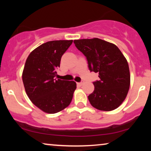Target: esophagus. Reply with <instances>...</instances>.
Returning <instances> with one entry per match:
<instances>
[{
	"label": "esophagus",
	"mask_w": 151,
	"mask_h": 151,
	"mask_svg": "<svg viewBox=\"0 0 151 151\" xmlns=\"http://www.w3.org/2000/svg\"><path fill=\"white\" fill-rule=\"evenodd\" d=\"M83 83H84V81H82L81 82H78L77 84H78V85H79V86H82V84H83Z\"/></svg>",
	"instance_id": "obj_1"
}]
</instances>
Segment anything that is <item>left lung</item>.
<instances>
[{"instance_id":"obj_1","label":"left lung","mask_w":151,"mask_h":151,"mask_svg":"<svg viewBox=\"0 0 151 151\" xmlns=\"http://www.w3.org/2000/svg\"><path fill=\"white\" fill-rule=\"evenodd\" d=\"M74 44L86 57L91 71L98 73L94 91L88 96L98 110L111 111L118 108L127 98L131 83L128 62L113 43L94 38L74 40Z\"/></svg>"}]
</instances>
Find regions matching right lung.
I'll list each match as a JSON object with an SVG mask.
<instances>
[{
    "label": "right lung",
    "mask_w": 151,
    "mask_h": 151,
    "mask_svg": "<svg viewBox=\"0 0 151 151\" xmlns=\"http://www.w3.org/2000/svg\"><path fill=\"white\" fill-rule=\"evenodd\" d=\"M72 42L49 41L33 50L26 60L22 76L24 89L33 104L43 112H60L73 98L76 82L55 78L61 58Z\"/></svg>",
    "instance_id": "add662e5"
}]
</instances>
